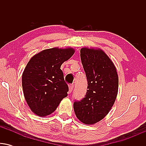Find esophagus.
<instances>
[{"label": "esophagus", "mask_w": 146, "mask_h": 146, "mask_svg": "<svg viewBox=\"0 0 146 146\" xmlns=\"http://www.w3.org/2000/svg\"><path fill=\"white\" fill-rule=\"evenodd\" d=\"M73 84H70L69 86H68V92H69V93H71L72 92V90H73Z\"/></svg>", "instance_id": "34e87169"}]
</instances>
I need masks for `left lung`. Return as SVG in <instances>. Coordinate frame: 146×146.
I'll return each instance as SVG.
<instances>
[{
    "instance_id": "left-lung-1",
    "label": "left lung",
    "mask_w": 146,
    "mask_h": 146,
    "mask_svg": "<svg viewBox=\"0 0 146 146\" xmlns=\"http://www.w3.org/2000/svg\"><path fill=\"white\" fill-rule=\"evenodd\" d=\"M80 57L88 81L85 98L75 102L77 118L83 123L93 125L108 115L118 93L119 78L116 67L101 48L83 47Z\"/></svg>"
}]
</instances>
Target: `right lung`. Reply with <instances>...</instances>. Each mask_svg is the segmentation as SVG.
Segmentation results:
<instances>
[{"label":"right lung","mask_w":146,"mask_h":146,"mask_svg":"<svg viewBox=\"0 0 146 146\" xmlns=\"http://www.w3.org/2000/svg\"><path fill=\"white\" fill-rule=\"evenodd\" d=\"M75 51L71 47L44 49L34 55L25 68L23 93L30 109L38 116L51 115L68 95V87L60 67Z\"/></svg>","instance_id":"right-lung-1"}]
</instances>
